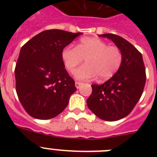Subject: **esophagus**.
I'll return each instance as SVG.
<instances>
[{
  "label": "esophagus",
  "instance_id": "esophagus-1",
  "mask_svg": "<svg viewBox=\"0 0 157 157\" xmlns=\"http://www.w3.org/2000/svg\"><path fill=\"white\" fill-rule=\"evenodd\" d=\"M75 87H76V88H77V89L79 88L80 86H81L82 84V83L79 82H75Z\"/></svg>",
  "mask_w": 157,
  "mask_h": 157
}]
</instances>
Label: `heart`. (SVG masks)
Wrapping results in <instances>:
<instances>
[{
  "instance_id": "heart-1",
  "label": "heart",
  "mask_w": 157,
  "mask_h": 157,
  "mask_svg": "<svg viewBox=\"0 0 157 157\" xmlns=\"http://www.w3.org/2000/svg\"><path fill=\"white\" fill-rule=\"evenodd\" d=\"M65 67L73 72L85 59L86 64L75 71L79 80H90L96 76L101 81L109 79L119 71L123 63V52L115 45H109L97 37H83L76 47L66 46L61 52Z\"/></svg>"
}]
</instances>
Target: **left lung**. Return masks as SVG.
I'll return each instance as SVG.
<instances>
[{
  "label": "left lung",
  "instance_id": "1",
  "mask_svg": "<svg viewBox=\"0 0 157 157\" xmlns=\"http://www.w3.org/2000/svg\"><path fill=\"white\" fill-rule=\"evenodd\" d=\"M114 42L123 52L120 68L105 83L92 85L87 106L105 121H116L129 115L141 98L145 84V68L141 52L128 41L113 34H100Z\"/></svg>",
  "mask_w": 157,
  "mask_h": 157
}]
</instances>
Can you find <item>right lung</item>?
<instances>
[{
  "mask_svg": "<svg viewBox=\"0 0 157 157\" xmlns=\"http://www.w3.org/2000/svg\"><path fill=\"white\" fill-rule=\"evenodd\" d=\"M82 33L47 30L20 49L15 76L16 93L26 112L38 120L56 117L65 109L77 90L65 70L63 48Z\"/></svg>",
  "mask_w": 157,
  "mask_h": 157,
  "instance_id": "right-lung-1",
  "label": "right lung"
}]
</instances>
